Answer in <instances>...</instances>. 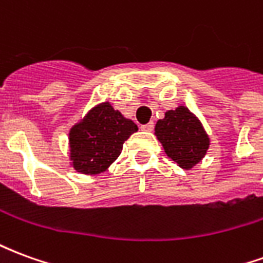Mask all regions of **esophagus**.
Masks as SVG:
<instances>
[{
    "mask_svg": "<svg viewBox=\"0 0 263 263\" xmlns=\"http://www.w3.org/2000/svg\"><path fill=\"white\" fill-rule=\"evenodd\" d=\"M141 129L142 131H146V132H151L154 129V122H149V124H145V125L141 126Z\"/></svg>",
    "mask_w": 263,
    "mask_h": 263,
    "instance_id": "esophagus-1",
    "label": "esophagus"
}]
</instances>
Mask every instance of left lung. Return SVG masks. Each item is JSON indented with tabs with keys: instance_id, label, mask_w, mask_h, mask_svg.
Masks as SVG:
<instances>
[{
	"instance_id": "8db88e82",
	"label": "left lung",
	"mask_w": 263,
	"mask_h": 263,
	"mask_svg": "<svg viewBox=\"0 0 263 263\" xmlns=\"http://www.w3.org/2000/svg\"><path fill=\"white\" fill-rule=\"evenodd\" d=\"M166 155L182 169H192L203 159L210 146V138L203 124L184 105L165 112L155 126Z\"/></svg>"
}]
</instances>
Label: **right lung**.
<instances>
[{"label": "right lung", "instance_id": "obj_1", "mask_svg": "<svg viewBox=\"0 0 263 263\" xmlns=\"http://www.w3.org/2000/svg\"><path fill=\"white\" fill-rule=\"evenodd\" d=\"M137 131V124L112 108L108 101L98 104L70 129L71 166L83 175L107 171L121 155L124 142Z\"/></svg>", "mask_w": 263, "mask_h": 263}]
</instances>
